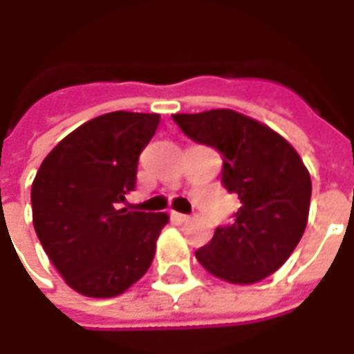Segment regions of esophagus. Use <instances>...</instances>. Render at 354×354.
I'll use <instances>...</instances> for the list:
<instances>
[{
	"label": "esophagus",
	"mask_w": 354,
	"mask_h": 354,
	"mask_svg": "<svg viewBox=\"0 0 354 354\" xmlns=\"http://www.w3.org/2000/svg\"><path fill=\"white\" fill-rule=\"evenodd\" d=\"M170 218H172V220H174L176 223H185V222H189V220H192L189 216L180 214V212H172V214H170Z\"/></svg>",
	"instance_id": "1"
}]
</instances>
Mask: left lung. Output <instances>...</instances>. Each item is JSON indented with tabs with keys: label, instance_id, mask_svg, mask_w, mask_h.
I'll use <instances>...</instances> for the list:
<instances>
[{
	"label": "left lung",
	"instance_id": "obj_1",
	"mask_svg": "<svg viewBox=\"0 0 354 354\" xmlns=\"http://www.w3.org/2000/svg\"><path fill=\"white\" fill-rule=\"evenodd\" d=\"M195 142L216 147L222 182L237 193L241 208L231 225L195 252L208 273L230 284H254L288 260L304 235L311 176L288 140L233 109L172 115Z\"/></svg>",
	"mask_w": 354,
	"mask_h": 354
}]
</instances>
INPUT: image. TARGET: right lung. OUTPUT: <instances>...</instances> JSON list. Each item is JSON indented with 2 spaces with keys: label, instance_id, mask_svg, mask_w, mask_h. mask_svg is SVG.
I'll use <instances>...</instances> for the list:
<instances>
[{
  "label": "right lung",
  "instance_id": "right-lung-1",
  "mask_svg": "<svg viewBox=\"0 0 354 354\" xmlns=\"http://www.w3.org/2000/svg\"><path fill=\"white\" fill-rule=\"evenodd\" d=\"M159 113L111 111L53 147L32 184V220L66 284L87 297H115L151 266L167 212L119 208L134 189L140 151Z\"/></svg>",
  "mask_w": 354,
  "mask_h": 354
}]
</instances>
